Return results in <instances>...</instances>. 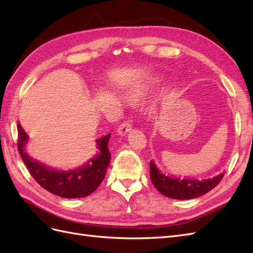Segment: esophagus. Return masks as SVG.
I'll list each match as a JSON object with an SVG mask.
<instances>
[{
	"label": "esophagus",
	"instance_id": "obj_1",
	"mask_svg": "<svg viewBox=\"0 0 253 253\" xmlns=\"http://www.w3.org/2000/svg\"><path fill=\"white\" fill-rule=\"evenodd\" d=\"M132 130V123L130 121H125L123 123H121L119 128H118V133L120 135H126V133H128Z\"/></svg>",
	"mask_w": 253,
	"mask_h": 253
}]
</instances>
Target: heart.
<instances>
[{
    "mask_svg": "<svg viewBox=\"0 0 253 253\" xmlns=\"http://www.w3.org/2000/svg\"><path fill=\"white\" fill-rule=\"evenodd\" d=\"M128 98H130L131 102H136L137 101V96L135 95V94H133V93L130 95V97H128Z\"/></svg>",
    "mask_w": 253,
    "mask_h": 253,
    "instance_id": "b5f03b06",
    "label": "heart"
}]
</instances>
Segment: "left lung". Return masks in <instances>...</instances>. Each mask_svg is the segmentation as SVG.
<instances>
[{"instance_id":"left-lung-1","label":"left lung","mask_w":253,"mask_h":253,"mask_svg":"<svg viewBox=\"0 0 253 253\" xmlns=\"http://www.w3.org/2000/svg\"><path fill=\"white\" fill-rule=\"evenodd\" d=\"M224 174H220L211 179L194 180L180 179L165 176L158 169L155 162L150 161V178L153 186L160 193L175 200H191L199 198L212 190L221 181Z\"/></svg>"}]
</instances>
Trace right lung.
Wrapping results in <instances>:
<instances>
[{
	"label": "right lung",
	"mask_w": 253,
	"mask_h": 253,
	"mask_svg": "<svg viewBox=\"0 0 253 253\" xmlns=\"http://www.w3.org/2000/svg\"><path fill=\"white\" fill-rule=\"evenodd\" d=\"M18 151L28 168L30 174L42 188L49 192L65 199L85 198L97 189L106 174L110 161L108 140L110 134L96 139L100 149L98 155L76 169L55 170L29 157L26 152V144L29 139L27 133L18 123Z\"/></svg>",
	"instance_id": "add662e5"
}]
</instances>
